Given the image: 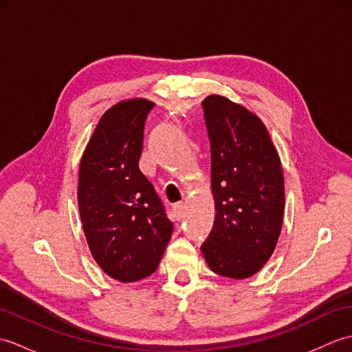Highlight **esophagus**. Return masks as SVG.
I'll list each match as a JSON object with an SVG mask.
<instances>
[{
	"mask_svg": "<svg viewBox=\"0 0 352 352\" xmlns=\"http://www.w3.org/2000/svg\"><path fill=\"white\" fill-rule=\"evenodd\" d=\"M184 208H186V206L183 203H177V204H174V207H172V212H174V216L178 221H180L184 216Z\"/></svg>",
	"mask_w": 352,
	"mask_h": 352,
	"instance_id": "esophagus-1",
	"label": "esophagus"
}]
</instances>
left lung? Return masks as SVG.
Listing matches in <instances>:
<instances>
[{
    "label": "left lung",
    "instance_id": "8db88e82",
    "mask_svg": "<svg viewBox=\"0 0 352 352\" xmlns=\"http://www.w3.org/2000/svg\"><path fill=\"white\" fill-rule=\"evenodd\" d=\"M203 109L216 214L201 251L213 272L248 278L272 256L281 231V162L263 122L245 107L210 95Z\"/></svg>",
    "mask_w": 352,
    "mask_h": 352
}]
</instances>
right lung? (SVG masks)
I'll return each mask as SVG.
<instances>
[{
	"label": "right lung",
	"mask_w": 352,
	"mask_h": 352,
	"mask_svg": "<svg viewBox=\"0 0 352 352\" xmlns=\"http://www.w3.org/2000/svg\"><path fill=\"white\" fill-rule=\"evenodd\" d=\"M154 102L130 100L102 115L78 177V207L89 248L111 278L139 281L163 257L174 223L139 169L146 116Z\"/></svg>",
	"instance_id": "add662e5"
}]
</instances>
